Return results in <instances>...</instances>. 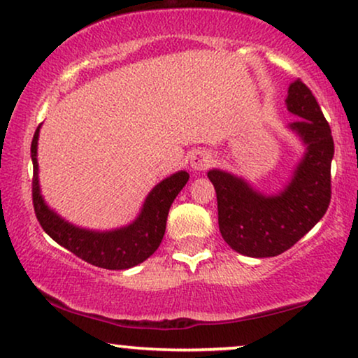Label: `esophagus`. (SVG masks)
I'll return each mask as SVG.
<instances>
[{
	"instance_id": "34e87169",
	"label": "esophagus",
	"mask_w": 358,
	"mask_h": 358,
	"mask_svg": "<svg viewBox=\"0 0 358 358\" xmlns=\"http://www.w3.org/2000/svg\"><path fill=\"white\" fill-rule=\"evenodd\" d=\"M212 155L210 152L203 151V150H199V151H194L192 156H190V168L194 171H206L208 166L212 164Z\"/></svg>"
}]
</instances>
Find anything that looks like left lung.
<instances>
[{"instance_id": "obj_1", "label": "left lung", "mask_w": 358, "mask_h": 358, "mask_svg": "<svg viewBox=\"0 0 358 358\" xmlns=\"http://www.w3.org/2000/svg\"><path fill=\"white\" fill-rule=\"evenodd\" d=\"M286 108L299 118L287 131L299 139L304 152L278 192H262L224 169L207 173L217 192L220 234L245 257L268 258L289 250L322 219L331 202V127L301 80L287 87Z\"/></svg>"}]
</instances>
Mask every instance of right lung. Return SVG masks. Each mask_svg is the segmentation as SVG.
<instances>
[{
  "label": "right lung",
  "instance_id": "1",
  "mask_svg": "<svg viewBox=\"0 0 358 358\" xmlns=\"http://www.w3.org/2000/svg\"><path fill=\"white\" fill-rule=\"evenodd\" d=\"M39 131L41 124L31 143V159L34 168L32 203L37 220L45 234L83 262L105 270H128L150 258L164 236L166 220L174 199L187 184V171H178L157 182L146 196L138 215L129 224L111 230L83 229L59 215L43 197L37 162Z\"/></svg>",
  "mask_w": 358,
  "mask_h": 358
}]
</instances>
